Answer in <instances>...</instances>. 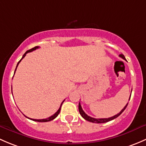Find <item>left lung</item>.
Wrapping results in <instances>:
<instances>
[{
  "mask_svg": "<svg viewBox=\"0 0 146 146\" xmlns=\"http://www.w3.org/2000/svg\"><path fill=\"white\" fill-rule=\"evenodd\" d=\"M119 57H120V58H122V59L125 60H126L125 57H124V55H123V54H120ZM130 98H131V96H130ZM130 98H129V100H130ZM127 106H128V103H127V104L125 106H124V108H123V109L121 110V111H120L119 113L117 114V115H115V116L111 117H109V118L96 119V118H94V117H90V116H88V115H87L86 114L85 112H84V111L83 110V109H82V106H81L80 103H79V113H80V115H82V117H83L84 119H85L86 120H87V121H91V122H93V123H98V124H99V123H106V122H108V121H111V120H112V119H114L117 118V117L119 116V115H121V114L123 112H124V110L126 109V108H127Z\"/></svg>",
  "mask_w": 146,
  "mask_h": 146,
  "instance_id": "left-lung-1",
  "label": "left lung"
}]
</instances>
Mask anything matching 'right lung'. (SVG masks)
<instances>
[{
  "label": "right lung",
  "mask_w": 146,
  "mask_h": 146,
  "mask_svg": "<svg viewBox=\"0 0 146 146\" xmlns=\"http://www.w3.org/2000/svg\"><path fill=\"white\" fill-rule=\"evenodd\" d=\"M38 48H39V46H36V47L33 48H31V49H30V50H27V51L26 52H25V54H24V55H23V56H22V59H21L20 60H19V62H18V63H17V67H16V69H15V71H16V70H17V67L18 64H19V63L21 62V60H22L24 58H25V55H26V54H27V53H28V52H31V51H33V50H35L36 49ZM64 100H63V102H64ZM63 102H62V103H61V105H60V108H59V109H58V110L57 111V112H55V113L53 115H52V116H50V117H48V118H46V119H31V118H29V117H26V116H25H25L26 117H27L28 119H31V120H33V121H38V122H46V121H51V120L54 119H55V117H57V116H58V115H59L60 112V110H61V106H62V105Z\"/></svg>",
  "instance_id": "obj_1"
}]
</instances>
